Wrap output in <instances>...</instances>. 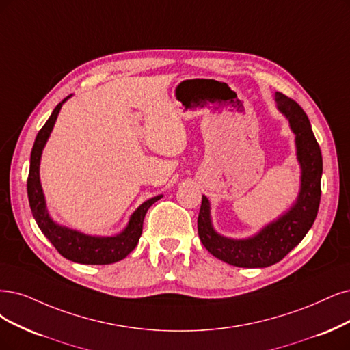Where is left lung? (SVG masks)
<instances>
[{"mask_svg":"<svg viewBox=\"0 0 350 350\" xmlns=\"http://www.w3.org/2000/svg\"><path fill=\"white\" fill-rule=\"evenodd\" d=\"M275 102L295 134L297 160L301 168L300 193L295 203L252 238L230 239L213 229L211 203L208 198L202 196L198 217L199 238L213 256L235 267L265 268L281 261L306 237L319 211L323 160L308 116L299 103L280 92L275 94Z\"/></svg>","mask_w":350,"mask_h":350,"instance_id":"8db88e82","label":"left lung"}]
</instances>
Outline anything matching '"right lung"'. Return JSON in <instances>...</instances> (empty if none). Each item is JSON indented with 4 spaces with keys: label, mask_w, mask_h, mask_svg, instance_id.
Listing matches in <instances>:
<instances>
[{
    "label": "right lung",
    "mask_w": 350,
    "mask_h": 350,
    "mask_svg": "<svg viewBox=\"0 0 350 350\" xmlns=\"http://www.w3.org/2000/svg\"><path fill=\"white\" fill-rule=\"evenodd\" d=\"M69 98L70 96L57 103V107L55 108L53 112H51L50 118L47 120V122L43 125V128L38 131L36 137L31 155H30V172L27 178V195H29L30 209L38 228H40L44 237L53 243V247L59 251L60 255L66 258V260H70L77 264H86V265L113 264L116 261L124 260V258L137 247L138 239L142 234V222H144L146 213L152 203L161 199V195L151 198L147 202L142 203L139 208L131 215V217H129L126 228L121 232V234L115 237L85 235L82 232L57 225L53 219L50 217L46 208L38 170H40V159H42V152L47 142V138L50 137L51 129L55 126L62 105Z\"/></svg>",
    "instance_id": "1"
}]
</instances>
